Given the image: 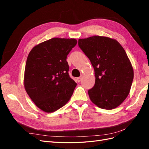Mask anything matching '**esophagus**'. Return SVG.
<instances>
[{"label": "esophagus", "instance_id": "obj_1", "mask_svg": "<svg viewBox=\"0 0 149 149\" xmlns=\"http://www.w3.org/2000/svg\"><path fill=\"white\" fill-rule=\"evenodd\" d=\"M81 79H82V77L81 76H80V77H78V78H77V79H76V80H77V81L78 82V83H79L81 81Z\"/></svg>", "mask_w": 149, "mask_h": 149}]
</instances>
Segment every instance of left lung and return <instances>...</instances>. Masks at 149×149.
I'll return each mask as SVG.
<instances>
[{
	"label": "left lung",
	"instance_id": "left-lung-1",
	"mask_svg": "<svg viewBox=\"0 0 149 149\" xmlns=\"http://www.w3.org/2000/svg\"><path fill=\"white\" fill-rule=\"evenodd\" d=\"M78 45L91 61L95 84L88 91L90 100L97 107L110 110L120 105L129 95L134 70L121 45L102 36L78 40Z\"/></svg>",
	"mask_w": 149,
	"mask_h": 149
}]
</instances>
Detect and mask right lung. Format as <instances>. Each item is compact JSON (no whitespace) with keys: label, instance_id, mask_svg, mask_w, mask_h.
I'll return each instance as SVG.
<instances>
[{"label":"right lung","instance_id":"right-lung-1","mask_svg":"<svg viewBox=\"0 0 149 149\" xmlns=\"http://www.w3.org/2000/svg\"><path fill=\"white\" fill-rule=\"evenodd\" d=\"M77 43L74 38H53L35 46L26 60L25 91L39 109L49 113L68 102L76 86L69 76L66 58Z\"/></svg>","mask_w":149,"mask_h":149}]
</instances>
